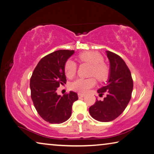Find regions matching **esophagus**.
I'll return each instance as SVG.
<instances>
[{"label":"esophagus","instance_id":"obj_1","mask_svg":"<svg viewBox=\"0 0 154 154\" xmlns=\"http://www.w3.org/2000/svg\"><path fill=\"white\" fill-rule=\"evenodd\" d=\"M78 95H79V98L85 97L86 96V95H85V94H82V93H79V94H78Z\"/></svg>","mask_w":154,"mask_h":154}]
</instances>
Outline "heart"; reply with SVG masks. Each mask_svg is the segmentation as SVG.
<instances>
[{"mask_svg": "<svg viewBox=\"0 0 154 154\" xmlns=\"http://www.w3.org/2000/svg\"><path fill=\"white\" fill-rule=\"evenodd\" d=\"M79 59L80 61L92 65L91 75H94L99 81L105 80L108 76V67L103 62V57L100 53L95 51H87L80 54ZM76 69L77 66L75 62L72 59H68L65 64V73L66 76L72 79L76 73ZM95 84L96 80L93 77L88 79H79L72 83L71 88L79 93H86Z\"/></svg>", "mask_w": 154, "mask_h": 154, "instance_id": "obj_1", "label": "heart"}]
</instances>
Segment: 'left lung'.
I'll return each mask as SVG.
<instances>
[{
    "label": "left lung",
    "instance_id": "8db88e82",
    "mask_svg": "<svg viewBox=\"0 0 154 154\" xmlns=\"http://www.w3.org/2000/svg\"><path fill=\"white\" fill-rule=\"evenodd\" d=\"M109 61L108 79L106 85L97 90L99 96L107 92L103 101L96 99L89 113L94 119L107 122L114 120L128 106L133 89L131 73L125 61L116 54L106 51Z\"/></svg>",
    "mask_w": 154,
    "mask_h": 154
}]
</instances>
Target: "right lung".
Wrapping results in <instances>:
<instances>
[{
  "instance_id": "right-lung-1",
  "label": "right lung",
  "mask_w": 154,
  "mask_h": 154,
  "mask_svg": "<svg viewBox=\"0 0 154 154\" xmlns=\"http://www.w3.org/2000/svg\"><path fill=\"white\" fill-rule=\"evenodd\" d=\"M74 51L59 50L40 59L30 79L31 97L36 111L51 124H61L71 116L72 104L79 99L74 91L61 96L57 88L66 84L65 64Z\"/></svg>"
}]
</instances>
